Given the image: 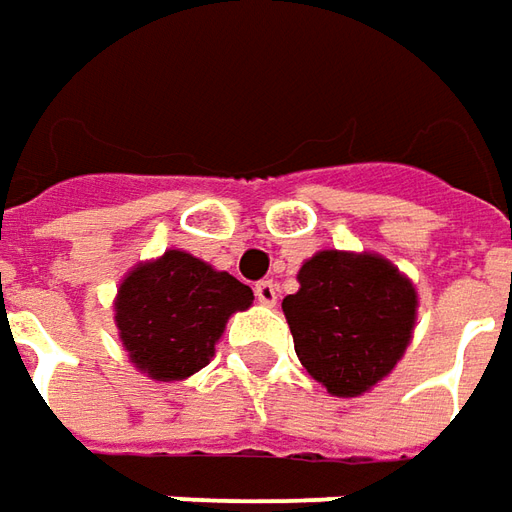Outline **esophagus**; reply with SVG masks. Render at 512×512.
Segmentation results:
<instances>
[{
	"instance_id": "1",
	"label": "esophagus",
	"mask_w": 512,
	"mask_h": 512,
	"mask_svg": "<svg viewBox=\"0 0 512 512\" xmlns=\"http://www.w3.org/2000/svg\"><path fill=\"white\" fill-rule=\"evenodd\" d=\"M253 290H256V298H259V303H264V306H276L278 287L273 284V281H259Z\"/></svg>"
}]
</instances>
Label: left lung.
<instances>
[{
    "instance_id": "8db88e82",
    "label": "left lung",
    "mask_w": 512,
    "mask_h": 512,
    "mask_svg": "<svg viewBox=\"0 0 512 512\" xmlns=\"http://www.w3.org/2000/svg\"><path fill=\"white\" fill-rule=\"evenodd\" d=\"M298 284L281 309L301 365L331 396L368 393L412 340V281L376 253L320 250L301 264Z\"/></svg>"
}]
</instances>
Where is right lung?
I'll return each mask as SVG.
<instances>
[{"label": "right lung", "mask_w": 512, "mask_h": 512, "mask_svg": "<svg viewBox=\"0 0 512 512\" xmlns=\"http://www.w3.org/2000/svg\"><path fill=\"white\" fill-rule=\"evenodd\" d=\"M250 303L248 284L186 250H167L122 278L114 320L136 368L155 382H181L209 365L228 317Z\"/></svg>", "instance_id": "obj_1"}]
</instances>
